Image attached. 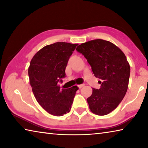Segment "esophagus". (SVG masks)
<instances>
[{
	"instance_id": "34e87169",
	"label": "esophagus",
	"mask_w": 148,
	"mask_h": 148,
	"mask_svg": "<svg viewBox=\"0 0 148 148\" xmlns=\"http://www.w3.org/2000/svg\"><path fill=\"white\" fill-rule=\"evenodd\" d=\"M84 84H80V85H78V86H77V87H78L79 89L82 88V87H84Z\"/></svg>"
}]
</instances>
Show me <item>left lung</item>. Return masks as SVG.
Listing matches in <instances>:
<instances>
[{
  "label": "left lung",
  "instance_id": "8db88e82",
  "mask_svg": "<svg viewBox=\"0 0 148 148\" xmlns=\"http://www.w3.org/2000/svg\"><path fill=\"white\" fill-rule=\"evenodd\" d=\"M76 49L86 57L94 76L101 80L100 89L92 88V95L87 99L90 110L98 116L110 114L128 89L130 65L126 56L116 45L102 39L81 44Z\"/></svg>",
  "mask_w": 148,
  "mask_h": 148
}]
</instances>
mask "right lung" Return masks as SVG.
Returning a JSON list of instances; mask_svg holds the SVG:
<instances>
[{"label":"right lung","mask_w":148,"mask_h":148,"mask_svg":"<svg viewBox=\"0 0 148 148\" xmlns=\"http://www.w3.org/2000/svg\"><path fill=\"white\" fill-rule=\"evenodd\" d=\"M77 45L67 42L47 45L39 50L30 62L29 83L35 98L53 116L69 113L78 89L75 86L61 90L58 85L60 79L65 77V69Z\"/></svg>","instance_id":"obj_1"}]
</instances>
